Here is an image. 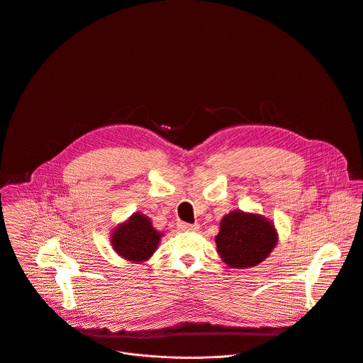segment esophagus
I'll list each match as a JSON object with an SVG mask.
<instances>
[{
	"label": "esophagus",
	"instance_id": "esophagus-1",
	"mask_svg": "<svg viewBox=\"0 0 363 363\" xmlns=\"http://www.w3.org/2000/svg\"><path fill=\"white\" fill-rule=\"evenodd\" d=\"M199 227H200L199 224H189V223H184V221L178 223V228L179 230H188V232H189V230L192 232V230H196Z\"/></svg>",
	"mask_w": 363,
	"mask_h": 363
}]
</instances>
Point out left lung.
Returning a JSON list of instances; mask_svg holds the SVG:
<instances>
[{
	"instance_id": "8db88e82",
	"label": "left lung",
	"mask_w": 363,
	"mask_h": 363,
	"mask_svg": "<svg viewBox=\"0 0 363 363\" xmlns=\"http://www.w3.org/2000/svg\"><path fill=\"white\" fill-rule=\"evenodd\" d=\"M278 243L277 228L263 216L240 210L228 213L216 236L217 252L230 268L245 269L265 260Z\"/></svg>"
}]
</instances>
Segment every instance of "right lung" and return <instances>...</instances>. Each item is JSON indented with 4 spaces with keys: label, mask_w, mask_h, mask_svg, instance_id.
<instances>
[{
    "label": "right lung",
    "mask_w": 363,
    "mask_h": 363,
    "mask_svg": "<svg viewBox=\"0 0 363 363\" xmlns=\"http://www.w3.org/2000/svg\"><path fill=\"white\" fill-rule=\"evenodd\" d=\"M162 233L153 228L149 217L135 213L118 224L111 235V246L117 255L131 262L147 260L160 242Z\"/></svg>",
    "instance_id": "obj_1"
}]
</instances>
